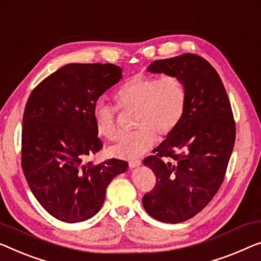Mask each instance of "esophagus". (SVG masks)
<instances>
[{"label":"esophagus","instance_id":"1","mask_svg":"<svg viewBox=\"0 0 261 261\" xmlns=\"http://www.w3.org/2000/svg\"><path fill=\"white\" fill-rule=\"evenodd\" d=\"M142 164L141 161H138V159H135V161H130L129 162V166L131 169H135V168H138L139 165Z\"/></svg>","mask_w":261,"mask_h":261}]
</instances>
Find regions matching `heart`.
Wrapping results in <instances>:
<instances>
[{
	"mask_svg": "<svg viewBox=\"0 0 261 261\" xmlns=\"http://www.w3.org/2000/svg\"><path fill=\"white\" fill-rule=\"evenodd\" d=\"M123 111H135V127L110 147L117 158H137L149 151L157 141V135L166 137L176 130L184 116L188 89L180 77L174 75L135 76L125 82L114 95ZM93 120L99 136L116 141L119 135L116 123V108L102 100L93 106Z\"/></svg>",
	"mask_w": 261,
	"mask_h": 261,
	"instance_id": "b5f03b06",
	"label": "heart"
}]
</instances>
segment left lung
Masks as SVG:
<instances>
[{"instance_id":"1","label":"left lung","mask_w":261,"mask_h":261,"mask_svg":"<svg viewBox=\"0 0 261 261\" xmlns=\"http://www.w3.org/2000/svg\"><path fill=\"white\" fill-rule=\"evenodd\" d=\"M152 73L180 77L188 102L179 125L144 159L155 185L143 206L154 219L177 224L207 205L224 180L236 141V123L219 75L203 57L184 54L154 61Z\"/></svg>"}]
</instances>
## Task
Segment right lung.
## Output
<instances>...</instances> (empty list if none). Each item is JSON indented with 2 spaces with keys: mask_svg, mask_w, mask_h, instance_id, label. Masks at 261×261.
<instances>
[{
  "mask_svg": "<svg viewBox=\"0 0 261 261\" xmlns=\"http://www.w3.org/2000/svg\"><path fill=\"white\" fill-rule=\"evenodd\" d=\"M122 77L115 64L70 63L30 93L23 115L22 169L38 203L58 220L80 223L95 216L108 185L129 168L115 158L83 163L103 147L93 106Z\"/></svg>",
  "mask_w": 261,
  "mask_h": 261,
  "instance_id": "1",
  "label": "right lung"
}]
</instances>
